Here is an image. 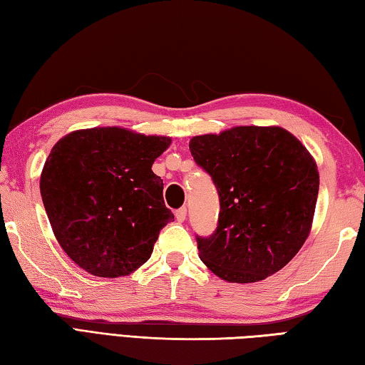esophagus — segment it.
<instances>
[{
    "mask_svg": "<svg viewBox=\"0 0 365 365\" xmlns=\"http://www.w3.org/2000/svg\"><path fill=\"white\" fill-rule=\"evenodd\" d=\"M175 218L178 223H183L185 220H187V207H182V209H178L175 212Z\"/></svg>",
    "mask_w": 365,
    "mask_h": 365,
    "instance_id": "obj_1",
    "label": "esophagus"
}]
</instances>
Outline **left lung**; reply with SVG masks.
<instances>
[{
    "mask_svg": "<svg viewBox=\"0 0 365 365\" xmlns=\"http://www.w3.org/2000/svg\"><path fill=\"white\" fill-rule=\"evenodd\" d=\"M220 196L217 231L197 237L199 258L230 283H255L294 258L312 231L319 174L280 126H234L190 140Z\"/></svg>",
    "mask_w": 365,
    "mask_h": 365,
    "instance_id": "8db88e82",
    "label": "left lung"
}]
</instances>
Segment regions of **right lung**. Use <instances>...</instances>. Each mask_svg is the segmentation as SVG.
I'll return each instance as SVG.
<instances>
[{
  "mask_svg": "<svg viewBox=\"0 0 365 365\" xmlns=\"http://www.w3.org/2000/svg\"><path fill=\"white\" fill-rule=\"evenodd\" d=\"M170 138L120 126L88 128L53 145L41 174V196L56 240L88 274H133L153 252L174 215L152 164Z\"/></svg>",
  "mask_w": 365,
  "mask_h": 365,
  "instance_id": "obj_1",
  "label": "right lung"
}]
</instances>
